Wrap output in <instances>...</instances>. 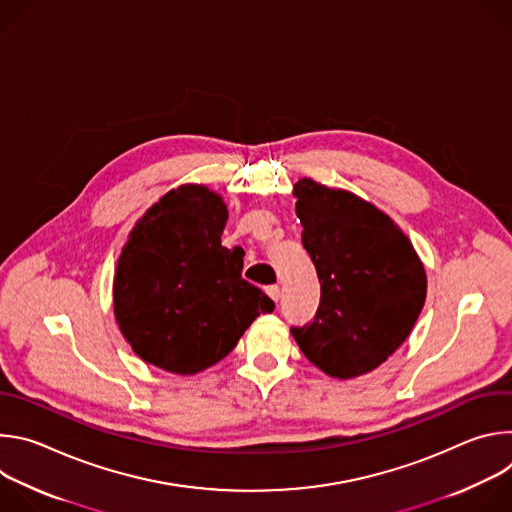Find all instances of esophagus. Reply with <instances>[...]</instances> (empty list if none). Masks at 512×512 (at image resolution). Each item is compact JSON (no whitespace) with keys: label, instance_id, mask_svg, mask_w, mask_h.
Returning a JSON list of instances; mask_svg holds the SVG:
<instances>
[{"label":"esophagus","instance_id":"1","mask_svg":"<svg viewBox=\"0 0 512 512\" xmlns=\"http://www.w3.org/2000/svg\"><path fill=\"white\" fill-rule=\"evenodd\" d=\"M265 291H267V296H269L273 302H279V298H281V289H279V285H267V287H265Z\"/></svg>","mask_w":512,"mask_h":512}]
</instances>
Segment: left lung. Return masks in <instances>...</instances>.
<instances>
[{
	"mask_svg": "<svg viewBox=\"0 0 512 512\" xmlns=\"http://www.w3.org/2000/svg\"><path fill=\"white\" fill-rule=\"evenodd\" d=\"M294 196L322 294L314 320L291 334L326 375H367L413 330L427 291L423 263L391 218L356 194L304 178Z\"/></svg>",
	"mask_w": 512,
	"mask_h": 512,
	"instance_id": "1",
	"label": "left lung"
}]
</instances>
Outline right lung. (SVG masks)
Here are the masks:
<instances>
[{"label":"right lung","mask_w":512,"mask_h":512,"mask_svg":"<svg viewBox=\"0 0 512 512\" xmlns=\"http://www.w3.org/2000/svg\"><path fill=\"white\" fill-rule=\"evenodd\" d=\"M229 210L206 186L184 184L148 208L119 255L113 306L133 352L176 375L223 360L275 304L243 279V251L221 245Z\"/></svg>","instance_id":"1"}]
</instances>
